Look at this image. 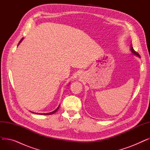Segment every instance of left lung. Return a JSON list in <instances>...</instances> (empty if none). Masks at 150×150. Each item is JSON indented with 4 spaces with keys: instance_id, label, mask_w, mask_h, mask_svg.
I'll return each instance as SVG.
<instances>
[{
    "instance_id": "obj_1",
    "label": "left lung",
    "mask_w": 150,
    "mask_h": 150,
    "mask_svg": "<svg viewBox=\"0 0 150 150\" xmlns=\"http://www.w3.org/2000/svg\"><path fill=\"white\" fill-rule=\"evenodd\" d=\"M131 51L134 53V54H136V55H137V56H139V54L138 53H137L134 50V49H133V47H132V44L131 45Z\"/></svg>"
}]
</instances>
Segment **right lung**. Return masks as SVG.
Masks as SVG:
<instances>
[{
	"label": "right lung",
	"instance_id": "1",
	"mask_svg": "<svg viewBox=\"0 0 150 150\" xmlns=\"http://www.w3.org/2000/svg\"><path fill=\"white\" fill-rule=\"evenodd\" d=\"M22 39H23V38H22V39H21V40L19 41V43H20V42L22 41ZM59 106H58V108H57L56 109H55L54 111H53V112H49V113H46V114H41V115H42V114H43V115H50V114H54V112H56L58 111V109H59ZM33 113H35V112H33Z\"/></svg>",
	"mask_w": 150,
	"mask_h": 150
}]
</instances>
